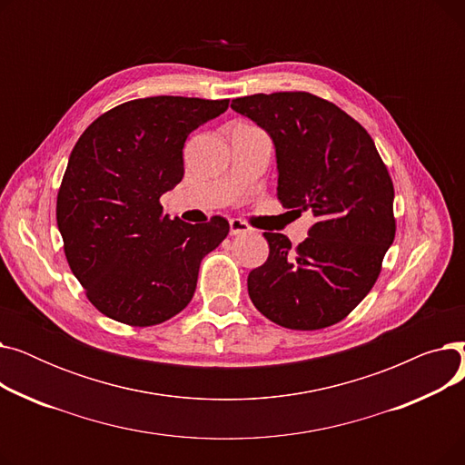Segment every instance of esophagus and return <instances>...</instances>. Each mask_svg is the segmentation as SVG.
Listing matches in <instances>:
<instances>
[{
	"label": "esophagus",
	"mask_w": 465,
	"mask_h": 465,
	"mask_svg": "<svg viewBox=\"0 0 465 465\" xmlns=\"http://www.w3.org/2000/svg\"><path fill=\"white\" fill-rule=\"evenodd\" d=\"M251 232V226L247 223H242L239 218H232L230 220V233L232 235H239V233H247Z\"/></svg>",
	"instance_id": "obj_1"
}]
</instances>
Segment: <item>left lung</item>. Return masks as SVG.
<instances>
[{"label": "left lung", "mask_w": 465, "mask_h": 465, "mask_svg": "<svg viewBox=\"0 0 465 465\" xmlns=\"http://www.w3.org/2000/svg\"><path fill=\"white\" fill-rule=\"evenodd\" d=\"M232 109L272 137L279 202L316 218L298 249L263 233L270 256L247 279L254 307L290 330L343 321L373 288L396 235L394 184L373 139L309 92L237 97Z\"/></svg>", "instance_id": "obj_1"}]
</instances>
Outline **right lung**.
Wrapping results in <instances>:
<instances>
[{"label": "right lung", "instance_id": "1", "mask_svg": "<svg viewBox=\"0 0 465 465\" xmlns=\"http://www.w3.org/2000/svg\"><path fill=\"white\" fill-rule=\"evenodd\" d=\"M228 104L144 97L107 111L79 137L56 220L73 275L109 319L154 326L181 312L193 296L202 258L228 235L223 216L188 224L160 205L184 175L186 137Z\"/></svg>", "mask_w": 465, "mask_h": 465}]
</instances>
